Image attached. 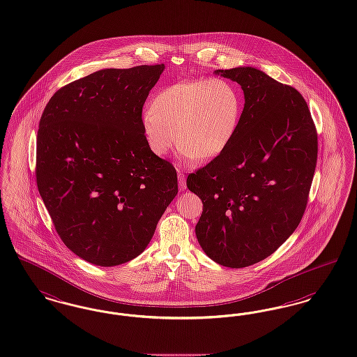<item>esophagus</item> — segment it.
Masks as SVG:
<instances>
[{
	"instance_id": "obj_1",
	"label": "esophagus",
	"mask_w": 357,
	"mask_h": 357,
	"mask_svg": "<svg viewBox=\"0 0 357 357\" xmlns=\"http://www.w3.org/2000/svg\"><path fill=\"white\" fill-rule=\"evenodd\" d=\"M178 182H179V188L185 190V175L183 172H178Z\"/></svg>"
}]
</instances>
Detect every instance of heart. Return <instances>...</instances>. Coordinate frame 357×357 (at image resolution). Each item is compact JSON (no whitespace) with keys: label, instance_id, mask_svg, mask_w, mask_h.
<instances>
[{"label":"heart","instance_id":"b5f03b06","mask_svg":"<svg viewBox=\"0 0 357 357\" xmlns=\"http://www.w3.org/2000/svg\"><path fill=\"white\" fill-rule=\"evenodd\" d=\"M242 98L222 78L176 84L160 90L141 119L150 150L165 155L182 143L178 155L185 163L219 155L236 134Z\"/></svg>","mask_w":357,"mask_h":357}]
</instances>
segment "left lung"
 I'll list each match as a JSON object with an SVG mask.
<instances>
[{"instance_id":"obj_1","label":"left lung","mask_w":357,"mask_h":357,"mask_svg":"<svg viewBox=\"0 0 357 357\" xmlns=\"http://www.w3.org/2000/svg\"><path fill=\"white\" fill-rule=\"evenodd\" d=\"M215 74L238 82L241 122L229 146L187 178L203 203L195 227L218 264L243 268L270 257L299 226L317 160L307 102L291 86L241 66Z\"/></svg>"}]
</instances>
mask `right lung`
I'll use <instances>...</instances> for the list:
<instances>
[{"label":"right lung","mask_w":357,"mask_h":357,"mask_svg":"<svg viewBox=\"0 0 357 357\" xmlns=\"http://www.w3.org/2000/svg\"><path fill=\"white\" fill-rule=\"evenodd\" d=\"M165 65L103 69L63 86L37 134V185L77 257L113 267L142 254L178 194L176 172L143 135L142 107Z\"/></svg>","instance_id":"right-lung-1"}]
</instances>
